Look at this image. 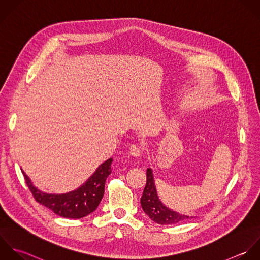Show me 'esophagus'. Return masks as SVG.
Instances as JSON below:
<instances>
[{"instance_id":"esophagus-1","label":"esophagus","mask_w":260,"mask_h":260,"mask_svg":"<svg viewBox=\"0 0 260 260\" xmlns=\"http://www.w3.org/2000/svg\"><path fill=\"white\" fill-rule=\"evenodd\" d=\"M129 154L132 156H135V157H140L142 154H143V149L141 146L139 145H132L129 147Z\"/></svg>"}]
</instances>
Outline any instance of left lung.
Masks as SVG:
<instances>
[{"mask_svg": "<svg viewBox=\"0 0 260 260\" xmlns=\"http://www.w3.org/2000/svg\"><path fill=\"white\" fill-rule=\"evenodd\" d=\"M141 205L144 212L152 221L160 225H172L192 219L193 217L178 214L166 208L159 200L154 183L153 173L151 169L147 170V183L144 188Z\"/></svg>", "mask_w": 260, "mask_h": 260, "instance_id": "left-lung-1", "label": "left lung"}]
</instances>
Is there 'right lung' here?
Segmentation results:
<instances>
[{"instance_id":"obj_1","label":"right lung","mask_w":260,"mask_h":260,"mask_svg":"<svg viewBox=\"0 0 260 260\" xmlns=\"http://www.w3.org/2000/svg\"><path fill=\"white\" fill-rule=\"evenodd\" d=\"M112 159L101 164L96 172L80 188L64 194H48L36 189L28 176L24 173L25 182L34 200L50 209L54 214L71 219H81L93 213L100 204L103 194L106 178L111 173Z\"/></svg>"}]
</instances>
